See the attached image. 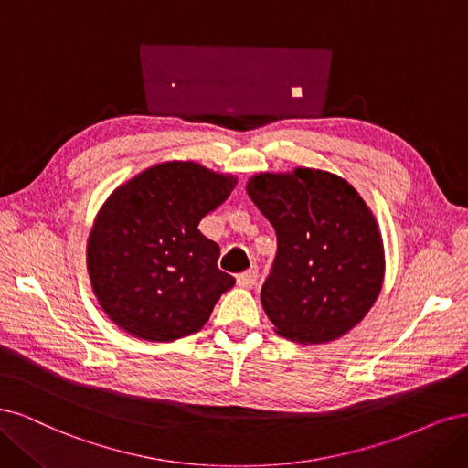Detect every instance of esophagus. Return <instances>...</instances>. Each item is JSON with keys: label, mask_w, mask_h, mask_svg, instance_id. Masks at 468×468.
<instances>
[{"label": "esophagus", "mask_w": 468, "mask_h": 468, "mask_svg": "<svg viewBox=\"0 0 468 468\" xmlns=\"http://www.w3.org/2000/svg\"><path fill=\"white\" fill-rule=\"evenodd\" d=\"M256 278H259V270L250 268V270H247V272L237 276V283L240 285V288H252V285L256 283Z\"/></svg>", "instance_id": "1"}]
</instances>
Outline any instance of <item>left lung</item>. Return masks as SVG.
Masks as SVG:
<instances>
[{
	"mask_svg": "<svg viewBox=\"0 0 468 468\" xmlns=\"http://www.w3.org/2000/svg\"><path fill=\"white\" fill-rule=\"evenodd\" d=\"M247 192L278 239L261 292L276 333L301 344L348 333L373 307L385 276L371 209L344 178L307 167L254 175Z\"/></svg>",
	"mask_w": 468,
	"mask_h": 468,
	"instance_id": "1",
	"label": "left lung"
}]
</instances>
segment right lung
I'll return each mask as SVG.
<instances>
[{"mask_svg":"<svg viewBox=\"0 0 468 468\" xmlns=\"http://www.w3.org/2000/svg\"><path fill=\"white\" fill-rule=\"evenodd\" d=\"M235 185L233 175L167 161L109 196L87 240V270L112 323L157 342L198 333L207 323L235 278L218 268L219 247L198 223Z\"/></svg>","mask_w":468,"mask_h":468,"instance_id":"add662e5","label":"right lung"}]
</instances>
